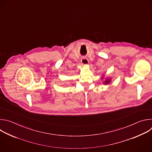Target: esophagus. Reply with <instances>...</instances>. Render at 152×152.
Here are the masks:
<instances>
[{"label": "esophagus", "mask_w": 152, "mask_h": 152, "mask_svg": "<svg viewBox=\"0 0 152 152\" xmlns=\"http://www.w3.org/2000/svg\"><path fill=\"white\" fill-rule=\"evenodd\" d=\"M81 64H82L83 65H87V64H88V59H87V58L83 57V58H82L81 60Z\"/></svg>", "instance_id": "1"}]
</instances>
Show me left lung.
<instances>
[{"instance_id":"1","label":"left lung","mask_w":152,"mask_h":152,"mask_svg":"<svg viewBox=\"0 0 152 152\" xmlns=\"http://www.w3.org/2000/svg\"><path fill=\"white\" fill-rule=\"evenodd\" d=\"M110 82V80H109V79H107V80H105V83H104V84H108Z\"/></svg>"}]
</instances>
